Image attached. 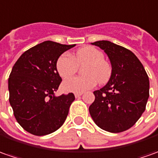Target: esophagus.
Returning <instances> with one entry per match:
<instances>
[{
    "label": "esophagus",
    "instance_id": "34e87169",
    "mask_svg": "<svg viewBox=\"0 0 158 158\" xmlns=\"http://www.w3.org/2000/svg\"><path fill=\"white\" fill-rule=\"evenodd\" d=\"M83 93H75V97L76 98H79L81 95H82Z\"/></svg>",
    "mask_w": 158,
    "mask_h": 158
}]
</instances>
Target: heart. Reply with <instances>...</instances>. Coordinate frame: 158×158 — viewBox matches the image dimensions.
I'll return each instance as SVG.
<instances>
[{"mask_svg": "<svg viewBox=\"0 0 158 158\" xmlns=\"http://www.w3.org/2000/svg\"><path fill=\"white\" fill-rule=\"evenodd\" d=\"M84 76L73 77L65 80L63 89L71 93H84L94 87L97 84L108 82L112 73L110 62L104 59V53L93 47L79 48L72 56L65 52L59 57L56 69L61 78L66 79L74 74L78 66H82Z\"/></svg>", "mask_w": 158, "mask_h": 158, "instance_id": "b5f03b06", "label": "heart"}]
</instances>
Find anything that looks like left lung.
Returning <instances> with one entry per match:
<instances>
[{
  "label": "left lung",
  "instance_id": "1",
  "mask_svg": "<svg viewBox=\"0 0 158 158\" xmlns=\"http://www.w3.org/2000/svg\"><path fill=\"white\" fill-rule=\"evenodd\" d=\"M110 59L112 73L109 82L94 92L89 107L93 121L106 131H124L137 123L145 110L150 82L143 65L131 51L108 40L92 43Z\"/></svg>",
  "mask_w": 158,
  "mask_h": 158
}]
</instances>
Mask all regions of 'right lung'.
<instances>
[{"instance_id":"1","label":"right lung","mask_w":158,"mask_h":158,"mask_svg":"<svg viewBox=\"0 0 158 158\" xmlns=\"http://www.w3.org/2000/svg\"><path fill=\"white\" fill-rule=\"evenodd\" d=\"M75 45L47 40L27 50L13 66L8 79L9 103L16 121L35 136L54 132L64 124L75 97L54 96L62 79L59 57Z\"/></svg>"}]
</instances>
